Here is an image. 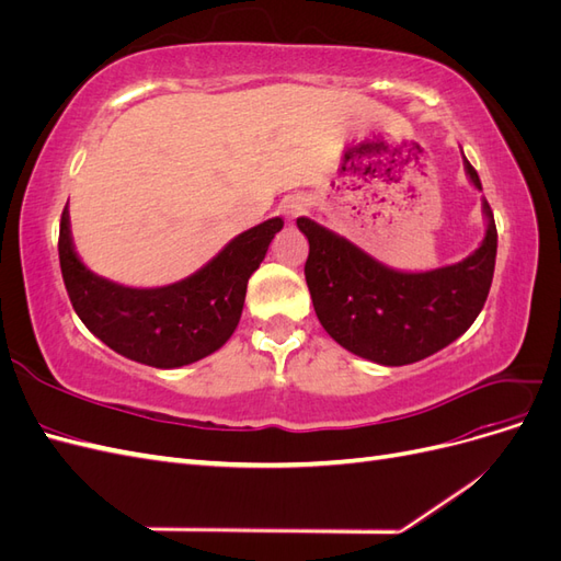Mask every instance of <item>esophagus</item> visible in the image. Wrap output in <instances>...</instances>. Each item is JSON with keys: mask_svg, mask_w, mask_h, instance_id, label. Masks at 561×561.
<instances>
[{"mask_svg": "<svg viewBox=\"0 0 561 561\" xmlns=\"http://www.w3.org/2000/svg\"><path fill=\"white\" fill-rule=\"evenodd\" d=\"M299 213H304V203H299V201H293L290 206H287V217L295 219Z\"/></svg>", "mask_w": 561, "mask_h": 561, "instance_id": "1", "label": "esophagus"}]
</instances>
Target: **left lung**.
<instances>
[{"mask_svg": "<svg viewBox=\"0 0 561 561\" xmlns=\"http://www.w3.org/2000/svg\"><path fill=\"white\" fill-rule=\"evenodd\" d=\"M470 184L482 182L463 157ZM486 231L466 260L431 271H400L375 260L309 217L297 227L309 239L304 266L320 325L339 346L386 367L419 363L461 336L480 316L496 266L499 233L482 198Z\"/></svg>", "mask_w": 561, "mask_h": 561, "instance_id": "1", "label": "left lung"}]
</instances>
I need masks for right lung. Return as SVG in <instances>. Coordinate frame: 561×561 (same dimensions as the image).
Wrapping results in <instances>:
<instances>
[{
	"mask_svg": "<svg viewBox=\"0 0 561 561\" xmlns=\"http://www.w3.org/2000/svg\"><path fill=\"white\" fill-rule=\"evenodd\" d=\"M280 229V217L266 219L231 239L192 276L163 287H128L93 274L79 260L65 206L60 271L77 316L100 342L128 360L175 369L229 342L243 313L248 280Z\"/></svg>",
	"mask_w": 561,
	"mask_h": 561,
	"instance_id": "add662e5",
	"label": "right lung"
}]
</instances>
